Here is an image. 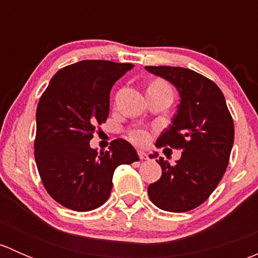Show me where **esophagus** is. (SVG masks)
I'll return each mask as SVG.
<instances>
[{"label":"esophagus","instance_id":"esophagus-1","mask_svg":"<svg viewBox=\"0 0 258 258\" xmlns=\"http://www.w3.org/2000/svg\"><path fill=\"white\" fill-rule=\"evenodd\" d=\"M139 157L140 160H147V153L144 152V151H139Z\"/></svg>","mask_w":258,"mask_h":258}]
</instances>
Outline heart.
<instances>
[{
  "mask_svg": "<svg viewBox=\"0 0 258 258\" xmlns=\"http://www.w3.org/2000/svg\"><path fill=\"white\" fill-rule=\"evenodd\" d=\"M152 85H166L163 81H156V82H153ZM128 139L131 140L134 144L136 145H140V146H144L148 142V140H150V135H148V132L146 131L144 128H135V130H131V131L128 132Z\"/></svg>",
  "mask_w": 258,
  "mask_h": 258,
  "instance_id": "obj_1",
  "label": "heart"
}]
</instances>
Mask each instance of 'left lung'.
I'll use <instances>...</instances> for the list:
<instances>
[{"mask_svg": "<svg viewBox=\"0 0 258 258\" xmlns=\"http://www.w3.org/2000/svg\"><path fill=\"white\" fill-rule=\"evenodd\" d=\"M146 70L173 83L181 96L172 124L156 142V147L182 150L181 158L170 165L151 156L162 176L148 186V196L161 210L191 211L209 199L225 175L235 140L233 118L222 91L207 77L182 67Z\"/></svg>", "mask_w": 258, "mask_h": 258, "instance_id": "8db88e82", "label": "left lung"}]
</instances>
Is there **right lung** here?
I'll use <instances>...</instances> for the list:
<instances>
[{"instance_id": "obj_1", "label": "right lung", "mask_w": 258, "mask_h": 258, "mask_svg": "<svg viewBox=\"0 0 258 258\" xmlns=\"http://www.w3.org/2000/svg\"><path fill=\"white\" fill-rule=\"evenodd\" d=\"M134 67L106 59H86L59 70L36 110L35 160L41 181L56 202L86 212L105 204L117 166L139 161L126 140L97 152L90 141L110 111V92Z\"/></svg>"}]
</instances>
